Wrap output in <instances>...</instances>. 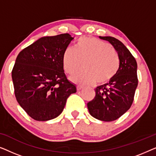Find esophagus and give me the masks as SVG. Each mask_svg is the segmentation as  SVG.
<instances>
[{"label": "esophagus", "mask_w": 156, "mask_h": 156, "mask_svg": "<svg viewBox=\"0 0 156 156\" xmlns=\"http://www.w3.org/2000/svg\"><path fill=\"white\" fill-rule=\"evenodd\" d=\"M83 88H84V87L82 86V85H77V86H76V89H77V91L82 90Z\"/></svg>", "instance_id": "1"}]
</instances>
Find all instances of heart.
I'll return each mask as SVG.
<instances>
[{
	"mask_svg": "<svg viewBox=\"0 0 156 156\" xmlns=\"http://www.w3.org/2000/svg\"><path fill=\"white\" fill-rule=\"evenodd\" d=\"M82 66L84 68L72 77L77 84L105 83L114 77L119 69V59L111 46L93 37H84L74 44V49L68 48L62 55L65 72L73 74Z\"/></svg>",
	"mask_w": 156,
	"mask_h": 156,
	"instance_id": "1",
	"label": "heart"
}]
</instances>
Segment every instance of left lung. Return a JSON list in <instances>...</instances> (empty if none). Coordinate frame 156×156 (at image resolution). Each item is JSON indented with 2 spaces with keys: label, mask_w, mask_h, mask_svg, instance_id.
Returning <instances> with one entry per match:
<instances>
[{
  "label": "left lung",
  "mask_w": 156,
  "mask_h": 156,
  "mask_svg": "<svg viewBox=\"0 0 156 156\" xmlns=\"http://www.w3.org/2000/svg\"><path fill=\"white\" fill-rule=\"evenodd\" d=\"M117 51L119 67L109 83L97 87L93 100L87 104L89 114L95 119L112 121L120 118L129 109L138 86L137 62L124 44L113 37H101Z\"/></svg>",
  "instance_id": "left-lung-1"
}]
</instances>
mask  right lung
Segmentation results:
<instances>
[{"mask_svg": "<svg viewBox=\"0 0 156 156\" xmlns=\"http://www.w3.org/2000/svg\"><path fill=\"white\" fill-rule=\"evenodd\" d=\"M74 38L68 33L40 38L21 51L12 70L15 96L36 121L56 118L76 86L64 72L62 55Z\"/></svg>", "mask_w": 156, "mask_h": 156, "instance_id": "1", "label": "right lung"}]
</instances>
